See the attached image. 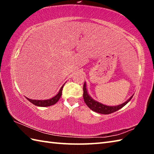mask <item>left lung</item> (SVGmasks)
<instances>
[{"instance_id":"obj_1","label":"left lung","mask_w":154,"mask_h":154,"mask_svg":"<svg viewBox=\"0 0 154 154\" xmlns=\"http://www.w3.org/2000/svg\"><path fill=\"white\" fill-rule=\"evenodd\" d=\"M83 99H84V102L86 104L87 106L89 107L90 109H92V111L96 112V113H100V114H110L113 113V112H116L119 109H122L123 106H124L126 104L129 102V101L131 100L132 98L133 97V95H132L128 99V100L124 102V103L121 104V105H116V106H109V105H104V104L99 103L98 101L94 100V99L91 97L89 93L88 92V89L86 87V83H84V85H83Z\"/></svg>"}]
</instances>
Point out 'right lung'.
<instances>
[{"instance_id": "1", "label": "right lung", "mask_w": 154, "mask_h": 154, "mask_svg": "<svg viewBox=\"0 0 154 154\" xmlns=\"http://www.w3.org/2000/svg\"><path fill=\"white\" fill-rule=\"evenodd\" d=\"M64 84H63V85H62L58 93L55 96L52 97L51 98L47 99V100H32V99H30L28 98H26L31 103H32L33 105H35L36 106H42V107L51 106L54 105V104H56L59 100V99L62 96V88H63Z\"/></svg>"}]
</instances>
